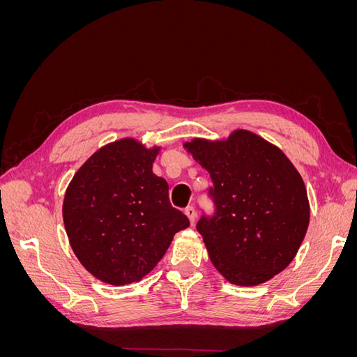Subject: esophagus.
I'll return each instance as SVG.
<instances>
[{"label":"esophagus","mask_w":357,"mask_h":357,"mask_svg":"<svg viewBox=\"0 0 357 357\" xmlns=\"http://www.w3.org/2000/svg\"><path fill=\"white\" fill-rule=\"evenodd\" d=\"M185 214L188 215V218H189V220H190V223H192V225L195 223V220H197V211H195V208L192 207V205H189V207H186V208H185Z\"/></svg>","instance_id":"1"}]
</instances>
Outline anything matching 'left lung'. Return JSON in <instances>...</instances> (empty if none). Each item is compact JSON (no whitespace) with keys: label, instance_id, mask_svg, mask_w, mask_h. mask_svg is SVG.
<instances>
[{"label":"left lung","instance_id":"1","mask_svg":"<svg viewBox=\"0 0 357 357\" xmlns=\"http://www.w3.org/2000/svg\"><path fill=\"white\" fill-rule=\"evenodd\" d=\"M210 172L213 218L197 225L214 268L236 286H257L294 261L310 223L301 174L282 149L247 129L183 144Z\"/></svg>","mask_w":357,"mask_h":357}]
</instances>
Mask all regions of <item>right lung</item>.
Instances as JSON below:
<instances>
[{
	"mask_svg": "<svg viewBox=\"0 0 357 357\" xmlns=\"http://www.w3.org/2000/svg\"><path fill=\"white\" fill-rule=\"evenodd\" d=\"M159 146L135 138L105 144L75 172L62 218L75 257L112 286L139 282L189 219L172 207L168 183L153 174Z\"/></svg>",
	"mask_w": 357,
	"mask_h": 357,
	"instance_id": "add662e5",
	"label": "right lung"
}]
</instances>
